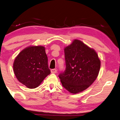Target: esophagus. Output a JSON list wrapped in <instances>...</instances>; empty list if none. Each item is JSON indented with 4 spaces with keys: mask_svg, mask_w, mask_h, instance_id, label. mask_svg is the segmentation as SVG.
<instances>
[{
    "mask_svg": "<svg viewBox=\"0 0 120 120\" xmlns=\"http://www.w3.org/2000/svg\"><path fill=\"white\" fill-rule=\"evenodd\" d=\"M51 73H52V74H55V73H57V70H56V69H51Z\"/></svg>",
    "mask_w": 120,
    "mask_h": 120,
    "instance_id": "1",
    "label": "esophagus"
}]
</instances>
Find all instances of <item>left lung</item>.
I'll list each match as a JSON object with an SVG mask.
<instances>
[{
    "label": "left lung",
    "mask_w": 120,
    "mask_h": 120,
    "mask_svg": "<svg viewBox=\"0 0 120 120\" xmlns=\"http://www.w3.org/2000/svg\"><path fill=\"white\" fill-rule=\"evenodd\" d=\"M65 70L59 75L62 85L71 93L81 92L96 80L101 61L94 50L78 40L64 49Z\"/></svg>",
    "instance_id": "obj_1"
}]
</instances>
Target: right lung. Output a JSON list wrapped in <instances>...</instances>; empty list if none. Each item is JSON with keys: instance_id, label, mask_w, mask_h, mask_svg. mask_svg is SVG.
I'll return each instance as SVG.
<instances>
[{"instance_id": "1", "label": "right lung", "mask_w": 120, "mask_h": 120, "mask_svg": "<svg viewBox=\"0 0 120 120\" xmlns=\"http://www.w3.org/2000/svg\"><path fill=\"white\" fill-rule=\"evenodd\" d=\"M14 73L22 84L28 88H35L51 73L44 46H30L15 57Z\"/></svg>"}]
</instances>
